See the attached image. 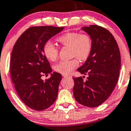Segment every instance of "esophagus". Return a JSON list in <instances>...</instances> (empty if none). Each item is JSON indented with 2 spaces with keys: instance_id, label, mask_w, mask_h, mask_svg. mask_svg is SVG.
Wrapping results in <instances>:
<instances>
[{
  "instance_id": "esophagus-1",
  "label": "esophagus",
  "mask_w": 131,
  "mask_h": 131,
  "mask_svg": "<svg viewBox=\"0 0 131 131\" xmlns=\"http://www.w3.org/2000/svg\"><path fill=\"white\" fill-rule=\"evenodd\" d=\"M62 76L64 77H70V76L69 75H65V74H62Z\"/></svg>"
}]
</instances>
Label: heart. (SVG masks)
<instances>
[{
    "instance_id": "1",
    "label": "heart",
    "mask_w": 131,
    "mask_h": 131,
    "mask_svg": "<svg viewBox=\"0 0 131 131\" xmlns=\"http://www.w3.org/2000/svg\"><path fill=\"white\" fill-rule=\"evenodd\" d=\"M58 41L62 46L70 47L72 57H77L82 61L87 59L92 52V38L87 34L69 32L59 36ZM43 52L48 60L54 61L58 58L59 50L52 42L47 41L44 45ZM79 64L77 58H73L69 61H60L54 66V69L57 72L67 75L75 69Z\"/></svg>"
}]
</instances>
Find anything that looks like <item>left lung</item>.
I'll list each match as a JSON object with an SVG mask.
<instances>
[{
	"mask_svg": "<svg viewBox=\"0 0 131 131\" xmlns=\"http://www.w3.org/2000/svg\"><path fill=\"white\" fill-rule=\"evenodd\" d=\"M90 36L92 49L84 64L77 70L87 74L73 77L75 99L85 106L95 108L108 99L116 85L121 69V54L116 41L108 30L98 25L81 28Z\"/></svg>",
	"mask_w": 131,
	"mask_h": 131,
	"instance_id": "8db88e82",
	"label": "left lung"
}]
</instances>
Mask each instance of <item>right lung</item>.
I'll return each instance as SVG.
<instances>
[{
  "label": "right lung",
  "mask_w": 131,
  "mask_h": 131,
  "mask_svg": "<svg viewBox=\"0 0 131 131\" xmlns=\"http://www.w3.org/2000/svg\"><path fill=\"white\" fill-rule=\"evenodd\" d=\"M64 27L33 26L17 39L12 51L10 74L19 97L29 108L36 111L47 109L58 94L61 73L53 72L44 81L42 75L52 72L43 52L45 44L60 33Z\"/></svg>",
  "instance_id": "1"
}]
</instances>
